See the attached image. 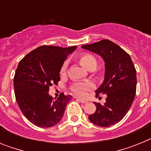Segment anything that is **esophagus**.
I'll list each match as a JSON object with an SVG mask.
<instances>
[{
	"label": "esophagus",
	"instance_id": "1",
	"mask_svg": "<svg viewBox=\"0 0 151 151\" xmlns=\"http://www.w3.org/2000/svg\"><path fill=\"white\" fill-rule=\"evenodd\" d=\"M77 101H79V102H81V103H82V104H86V103H87V101L82 99V98H80V97H77Z\"/></svg>",
	"mask_w": 151,
	"mask_h": 151
}]
</instances>
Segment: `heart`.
I'll return each mask as SVG.
<instances>
[{"instance_id": "b5f03b06", "label": "heart", "mask_w": 151, "mask_h": 151, "mask_svg": "<svg viewBox=\"0 0 151 151\" xmlns=\"http://www.w3.org/2000/svg\"><path fill=\"white\" fill-rule=\"evenodd\" d=\"M79 63L83 67L87 69H91L92 67L95 68L96 66H97V60H96V58L93 55L89 54H84L80 56ZM67 61H65L62 64L60 68L61 74L65 73V72L66 71V69H67ZM92 87H93L92 84L88 83H88H80L75 85L73 88V90L79 95H84L85 94V92L89 90V89L92 88Z\"/></svg>"}]
</instances>
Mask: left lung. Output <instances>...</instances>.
<instances>
[{
    "mask_svg": "<svg viewBox=\"0 0 151 151\" xmlns=\"http://www.w3.org/2000/svg\"><path fill=\"white\" fill-rule=\"evenodd\" d=\"M85 50L98 54L105 63L104 80L96 94H106L104 104L94 102L95 113L88 116L92 123L108 127L118 123L130 109L136 93V69L130 56L109 40H101L82 46Z\"/></svg>",
    "mask_w": 151,
    "mask_h": 151,
    "instance_id": "obj_1",
    "label": "left lung"
}]
</instances>
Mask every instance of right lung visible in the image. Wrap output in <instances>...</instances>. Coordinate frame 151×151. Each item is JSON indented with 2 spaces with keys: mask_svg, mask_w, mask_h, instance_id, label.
Returning a JSON list of instances; mask_svg holds the SVG:
<instances>
[{
  "mask_svg": "<svg viewBox=\"0 0 151 151\" xmlns=\"http://www.w3.org/2000/svg\"><path fill=\"white\" fill-rule=\"evenodd\" d=\"M76 47L41 46L19 63L13 79L16 100L23 115L35 125L51 127L62 119L73 97L63 93L53 99L49 88L60 80L61 66Z\"/></svg>",
  "mask_w": 151,
  "mask_h": 151,
  "instance_id": "obj_1",
  "label": "right lung"
}]
</instances>
